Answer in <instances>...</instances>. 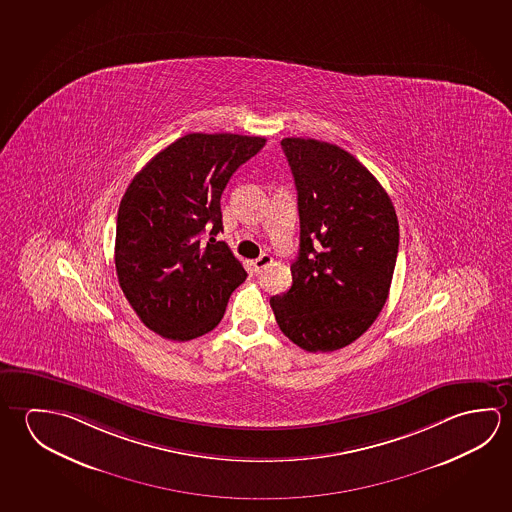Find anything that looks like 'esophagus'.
Listing matches in <instances>:
<instances>
[{
	"instance_id": "esophagus-1",
	"label": "esophagus",
	"mask_w": 512,
	"mask_h": 512,
	"mask_svg": "<svg viewBox=\"0 0 512 512\" xmlns=\"http://www.w3.org/2000/svg\"><path fill=\"white\" fill-rule=\"evenodd\" d=\"M271 262H273V257H271V255H268V253H262L259 259H255L252 262L253 269H255V273H257V275H260V273H262V269L268 268Z\"/></svg>"
}]
</instances>
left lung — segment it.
I'll return each instance as SVG.
<instances>
[{
	"instance_id": "8db88e82",
	"label": "left lung",
	"mask_w": 512,
	"mask_h": 512,
	"mask_svg": "<svg viewBox=\"0 0 512 512\" xmlns=\"http://www.w3.org/2000/svg\"><path fill=\"white\" fill-rule=\"evenodd\" d=\"M298 191L300 252L293 285L269 303L307 352H334L377 319L389 296L400 230L393 202L352 153L316 139H282Z\"/></svg>"
}]
</instances>
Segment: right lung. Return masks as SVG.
<instances>
[{
    "label": "right lung",
    "mask_w": 512,
    "mask_h": 512,
    "mask_svg": "<svg viewBox=\"0 0 512 512\" xmlns=\"http://www.w3.org/2000/svg\"><path fill=\"white\" fill-rule=\"evenodd\" d=\"M266 144L264 137L187 134L134 176L118 210L116 271L146 327L171 341L203 336L246 280L223 230L221 194L230 176Z\"/></svg>",
    "instance_id": "1"
}]
</instances>
